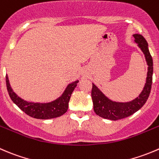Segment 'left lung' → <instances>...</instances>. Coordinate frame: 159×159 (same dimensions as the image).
<instances>
[{
	"instance_id": "left-lung-1",
	"label": "left lung",
	"mask_w": 159,
	"mask_h": 159,
	"mask_svg": "<svg viewBox=\"0 0 159 159\" xmlns=\"http://www.w3.org/2000/svg\"><path fill=\"white\" fill-rule=\"evenodd\" d=\"M134 42L143 52L148 64V73L146 83L142 92L134 99L126 102H115L109 99L103 92L92 83V98L95 113L104 119L118 120L126 118L139 110L147 102L151 92L153 75V61L148 50V44L145 39L140 34H134Z\"/></svg>"
}]
</instances>
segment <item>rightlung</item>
<instances>
[{"label":"right lung","instance_id":"add662e5","mask_svg":"<svg viewBox=\"0 0 159 159\" xmlns=\"http://www.w3.org/2000/svg\"><path fill=\"white\" fill-rule=\"evenodd\" d=\"M78 80L70 83L65 89L62 95L50 102H32L20 98L13 91L10 85L8 76L6 75V85L11 99L19 109L25 112L29 116L40 120L56 118L65 113L68 109V102L70 96L75 90Z\"/></svg>","mask_w":159,"mask_h":159}]
</instances>
